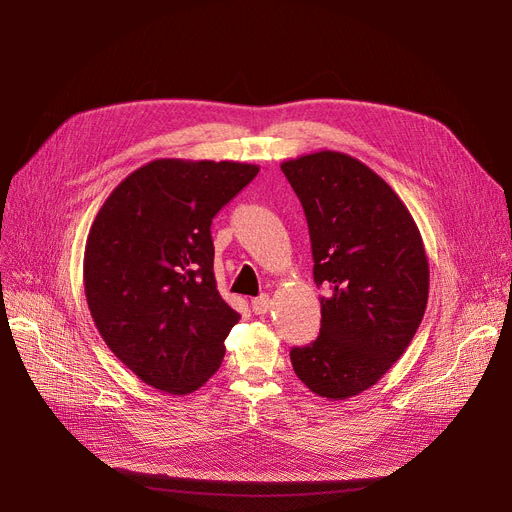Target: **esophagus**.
Listing matches in <instances>:
<instances>
[{"mask_svg":"<svg viewBox=\"0 0 512 512\" xmlns=\"http://www.w3.org/2000/svg\"><path fill=\"white\" fill-rule=\"evenodd\" d=\"M251 307H253V313H255V315H263V313L270 311V307H272L270 294H259V297H255V299L251 301Z\"/></svg>","mask_w":512,"mask_h":512,"instance_id":"obj_1","label":"esophagus"}]
</instances>
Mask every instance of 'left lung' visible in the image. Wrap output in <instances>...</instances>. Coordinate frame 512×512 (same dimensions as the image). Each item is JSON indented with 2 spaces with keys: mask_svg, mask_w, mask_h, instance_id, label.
Listing matches in <instances>:
<instances>
[{
  "mask_svg": "<svg viewBox=\"0 0 512 512\" xmlns=\"http://www.w3.org/2000/svg\"><path fill=\"white\" fill-rule=\"evenodd\" d=\"M280 168L305 209L313 280L324 286L319 336L290 361L313 394L346 400L411 344L427 307L425 247L407 205L359 159L317 151Z\"/></svg>",
  "mask_w": 512,
  "mask_h": 512,
  "instance_id": "left-lung-1",
  "label": "left lung"
}]
</instances>
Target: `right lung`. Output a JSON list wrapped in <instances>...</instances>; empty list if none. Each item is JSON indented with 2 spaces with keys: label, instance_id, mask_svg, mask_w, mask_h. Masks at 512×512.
Returning <instances> with one entry per match:
<instances>
[{
  "label": "right lung",
  "instance_id": "add662e5",
  "mask_svg": "<svg viewBox=\"0 0 512 512\" xmlns=\"http://www.w3.org/2000/svg\"><path fill=\"white\" fill-rule=\"evenodd\" d=\"M257 172L155 159L101 205L85 247L87 305L110 351L147 386L191 394L220 369L240 315L215 286L209 228Z\"/></svg>",
  "mask_w": 512,
  "mask_h": 512
}]
</instances>
